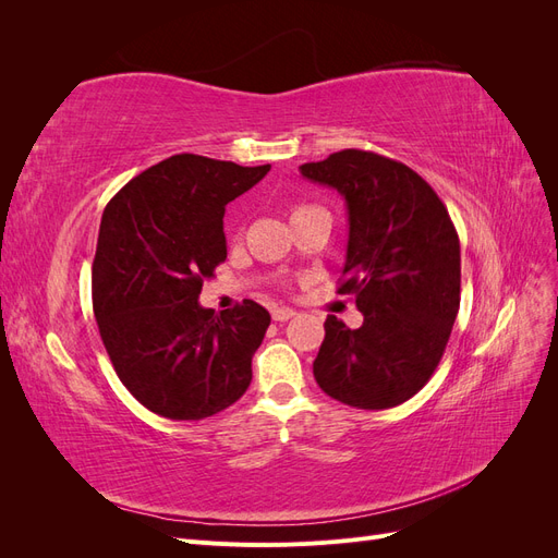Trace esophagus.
<instances>
[{"instance_id":"34e87169","label":"esophagus","mask_w":558,"mask_h":558,"mask_svg":"<svg viewBox=\"0 0 558 558\" xmlns=\"http://www.w3.org/2000/svg\"><path fill=\"white\" fill-rule=\"evenodd\" d=\"M293 316H295V310H291V307H275L272 310V318L275 320H289Z\"/></svg>"}]
</instances>
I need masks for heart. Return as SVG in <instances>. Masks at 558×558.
<instances>
[{"label":"heart","instance_id":"heart-1","mask_svg":"<svg viewBox=\"0 0 558 558\" xmlns=\"http://www.w3.org/2000/svg\"><path fill=\"white\" fill-rule=\"evenodd\" d=\"M307 209H314V207H298V209L293 211V216H295V214H300V211H307Z\"/></svg>","mask_w":558,"mask_h":558}]
</instances>
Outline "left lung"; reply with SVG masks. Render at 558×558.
I'll return each mask as SVG.
<instances>
[{"label": "left lung", "mask_w": 558, "mask_h": 558, "mask_svg": "<svg viewBox=\"0 0 558 558\" xmlns=\"http://www.w3.org/2000/svg\"><path fill=\"white\" fill-rule=\"evenodd\" d=\"M300 174L347 202L337 293L356 298L363 314L356 330L326 318L314 379L349 408H396L426 386L449 342L461 305L459 234L424 179L373 150H337Z\"/></svg>", "instance_id": "1"}]
</instances>
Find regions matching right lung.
<instances>
[{
    "mask_svg": "<svg viewBox=\"0 0 558 558\" xmlns=\"http://www.w3.org/2000/svg\"><path fill=\"white\" fill-rule=\"evenodd\" d=\"M269 165L179 154L134 177L102 214L93 310L118 379L146 410L199 421L238 402L269 312L244 300L214 314L202 281L228 256L226 205Z\"/></svg>",
    "mask_w": 558,
    "mask_h": 558,
    "instance_id": "1",
    "label": "right lung"
}]
</instances>
